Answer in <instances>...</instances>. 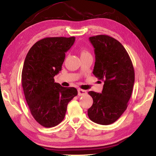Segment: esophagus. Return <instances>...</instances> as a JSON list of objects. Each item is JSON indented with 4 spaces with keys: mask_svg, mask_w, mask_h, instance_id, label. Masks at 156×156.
<instances>
[{
    "mask_svg": "<svg viewBox=\"0 0 156 156\" xmlns=\"http://www.w3.org/2000/svg\"><path fill=\"white\" fill-rule=\"evenodd\" d=\"M78 96H84V95H86L87 94V92L86 90H83V89H78Z\"/></svg>",
    "mask_w": 156,
    "mask_h": 156,
    "instance_id": "obj_1",
    "label": "esophagus"
}]
</instances>
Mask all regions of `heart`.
Listing matches in <instances>:
<instances>
[{
    "label": "heart",
    "mask_w": 156,
    "mask_h": 156,
    "mask_svg": "<svg viewBox=\"0 0 156 156\" xmlns=\"http://www.w3.org/2000/svg\"><path fill=\"white\" fill-rule=\"evenodd\" d=\"M89 54V53L86 51H83V52H82V54Z\"/></svg>",
    "instance_id": "heart-1"
}]
</instances>
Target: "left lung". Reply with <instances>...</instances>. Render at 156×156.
<instances>
[{
  "mask_svg": "<svg viewBox=\"0 0 156 156\" xmlns=\"http://www.w3.org/2000/svg\"><path fill=\"white\" fill-rule=\"evenodd\" d=\"M96 58L93 73L104 82L102 93L89 91L93 105L88 109L91 121L108 125L115 122L128 106L135 81L130 57L119 41L107 35L89 38Z\"/></svg>",
  "mask_w": 156,
  "mask_h": 156,
  "instance_id": "left-lung-1",
  "label": "left lung"
}]
</instances>
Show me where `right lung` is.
Here are the masks:
<instances>
[{"label": "right lung", "instance_id": "1", "mask_svg": "<svg viewBox=\"0 0 156 156\" xmlns=\"http://www.w3.org/2000/svg\"><path fill=\"white\" fill-rule=\"evenodd\" d=\"M75 37H49L38 41L26 56L22 86L34 119L44 127H53L64 119L67 105L78 95L74 87H64L54 77L62 69L65 53Z\"/></svg>", "mask_w": 156, "mask_h": 156}]
</instances>
